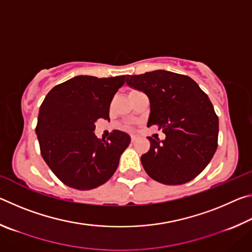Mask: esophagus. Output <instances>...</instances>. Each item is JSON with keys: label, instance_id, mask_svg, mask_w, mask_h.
<instances>
[{"label": "esophagus", "instance_id": "34e87169", "mask_svg": "<svg viewBox=\"0 0 252 252\" xmlns=\"http://www.w3.org/2000/svg\"><path fill=\"white\" fill-rule=\"evenodd\" d=\"M138 138H139V136L136 134H132L131 135V142H135L136 140H138Z\"/></svg>", "mask_w": 252, "mask_h": 252}]
</instances>
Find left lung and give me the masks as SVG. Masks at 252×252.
Masks as SVG:
<instances>
[{"label": "left lung", "mask_w": 252, "mask_h": 252, "mask_svg": "<svg viewBox=\"0 0 252 252\" xmlns=\"http://www.w3.org/2000/svg\"><path fill=\"white\" fill-rule=\"evenodd\" d=\"M126 84L150 100L148 126H159L165 139H152L141 157L146 172L163 185H183L203 171L218 147L219 120L211 101L187 75L157 70L126 75Z\"/></svg>", "instance_id": "left-lung-1"}]
</instances>
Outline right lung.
I'll return each instance as SVG.
<instances>
[{
  "label": "right lung",
  "mask_w": 252,
  "mask_h": 252,
  "mask_svg": "<svg viewBox=\"0 0 252 252\" xmlns=\"http://www.w3.org/2000/svg\"><path fill=\"white\" fill-rule=\"evenodd\" d=\"M125 81L126 75H78L54 87L42 102L35 127L41 155L64 185L94 189L116 172L130 135L114 130L104 140L93 131L96 120L110 119V103Z\"/></svg>",
  "instance_id": "add662e5"
}]
</instances>
